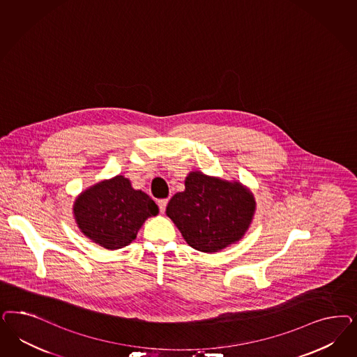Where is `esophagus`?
Masks as SVG:
<instances>
[{
	"instance_id": "obj_1",
	"label": "esophagus",
	"mask_w": 357,
	"mask_h": 357,
	"mask_svg": "<svg viewBox=\"0 0 357 357\" xmlns=\"http://www.w3.org/2000/svg\"><path fill=\"white\" fill-rule=\"evenodd\" d=\"M167 204H168V199H159V201H158V205H159V210H160V213H164V211H165Z\"/></svg>"
}]
</instances>
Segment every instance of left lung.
<instances>
[{
    "label": "left lung",
    "mask_w": 357,
    "mask_h": 357,
    "mask_svg": "<svg viewBox=\"0 0 357 357\" xmlns=\"http://www.w3.org/2000/svg\"><path fill=\"white\" fill-rule=\"evenodd\" d=\"M255 208L252 193L241 183L190 172L184 192L171 198L165 213L185 242L208 253L239 242L252 222Z\"/></svg>",
    "instance_id": "1"
}]
</instances>
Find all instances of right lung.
I'll return each instance as SVG.
<instances>
[{
  "label": "right lung",
  "instance_id": "obj_1",
  "mask_svg": "<svg viewBox=\"0 0 357 357\" xmlns=\"http://www.w3.org/2000/svg\"><path fill=\"white\" fill-rule=\"evenodd\" d=\"M159 207L130 180L115 176L84 190L76 198L73 214L81 232L106 250H118L137 238L144 220Z\"/></svg>",
  "mask_w": 357,
  "mask_h": 357
}]
</instances>
